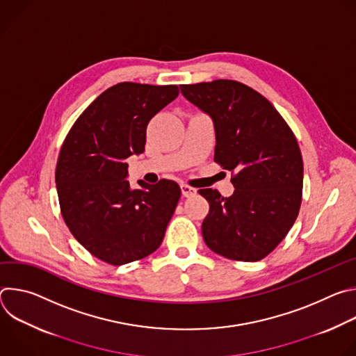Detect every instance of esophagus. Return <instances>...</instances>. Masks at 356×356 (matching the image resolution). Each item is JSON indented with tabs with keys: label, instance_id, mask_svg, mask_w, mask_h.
Returning <instances> with one entry per match:
<instances>
[{
	"label": "esophagus",
	"instance_id": "obj_1",
	"mask_svg": "<svg viewBox=\"0 0 356 356\" xmlns=\"http://www.w3.org/2000/svg\"><path fill=\"white\" fill-rule=\"evenodd\" d=\"M180 188H181V194H183L184 197H191V195H194V194L197 193L195 188L191 187V186H188V184H181Z\"/></svg>",
	"mask_w": 356,
	"mask_h": 356
}]
</instances>
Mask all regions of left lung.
<instances>
[{
	"label": "left lung",
	"mask_w": 356,
	"mask_h": 356,
	"mask_svg": "<svg viewBox=\"0 0 356 356\" xmlns=\"http://www.w3.org/2000/svg\"><path fill=\"white\" fill-rule=\"evenodd\" d=\"M181 94L216 128L214 162L231 172L235 191L200 188L210 210L201 232L218 255L257 262L284 239L302 198V158L284 118L257 90L218 79L181 84Z\"/></svg>",
	"instance_id": "8db88e82"
}]
</instances>
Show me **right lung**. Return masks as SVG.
Wrapping results in <instances>:
<instances>
[{"mask_svg":"<svg viewBox=\"0 0 356 356\" xmlns=\"http://www.w3.org/2000/svg\"><path fill=\"white\" fill-rule=\"evenodd\" d=\"M177 95L176 84L118 83L92 101L63 140L55 175L62 217L91 255L108 265L143 259L165 238L179 184L163 179L132 188L125 161L145 150L149 121Z\"/></svg>","mask_w":356,"mask_h":356,"instance_id":"right-lung-1","label":"right lung"}]
</instances>
